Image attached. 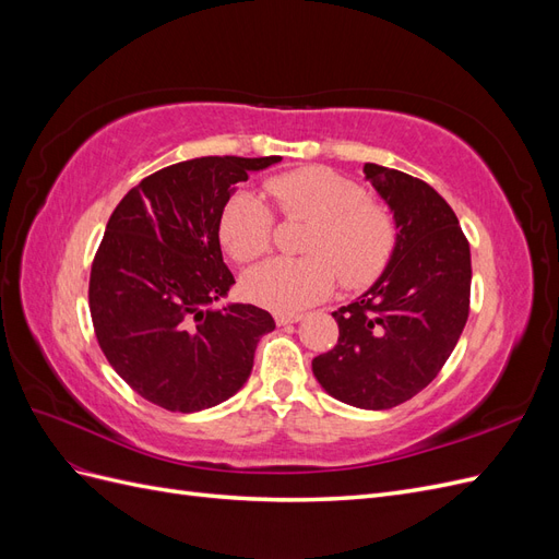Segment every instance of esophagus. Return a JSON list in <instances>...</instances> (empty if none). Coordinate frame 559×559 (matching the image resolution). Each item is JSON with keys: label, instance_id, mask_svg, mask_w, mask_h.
<instances>
[{"label": "esophagus", "instance_id": "obj_1", "mask_svg": "<svg viewBox=\"0 0 559 559\" xmlns=\"http://www.w3.org/2000/svg\"><path fill=\"white\" fill-rule=\"evenodd\" d=\"M275 321H277V326L296 324V321H300V314H284V312H277V314H275Z\"/></svg>", "mask_w": 559, "mask_h": 559}]
</instances>
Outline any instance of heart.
<instances>
[{
    "mask_svg": "<svg viewBox=\"0 0 559 559\" xmlns=\"http://www.w3.org/2000/svg\"><path fill=\"white\" fill-rule=\"evenodd\" d=\"M286 222L310 224L300 249L306 259H275L245 275L242 292L253 306L298 312L324 300L341 277L347 292L376 284L394 259L399 222L384 202L331 167H300L265 181ZM222 245L235 261L249 263L270 251L275 214L261 198L235 193L218 218Z\"/></svg>",
    "mask_w": 559,
    "mask_h": 559,
    "instance_id": "obj_1",
    "label": "heart"
}]
</instances>
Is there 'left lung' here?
<instances>
[{"label": "left lung", "instance_id": "8db88e82", "mask_svg": "<svg viewBox=\"0 0 559 559\" xmlns=\"http://www.w3.org/2000/svg\"><path fill=\"white\" fill-rule=\"evenodd\" d=\"M394 210L399 247L384 275L337 308V343L312 359L337 401L386 411L419 394L445 366L471 308V249L456 214L427 181L366 163Z\"/></svg>", "mask_w": 559, "mask_h": 559}]
</instances>
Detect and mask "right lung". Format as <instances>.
<instances>
[{
    "label": "right lung",
    "mask_w": 559,
    "mask_h": 559,
    "mask_svg": "<svg viewBox=\"0 0 559 559\" xmlns=\"http://www.w3.org/2000/svg\"><path fill=\"white\" fill-rule=\"evenodd\" d=\"M280 156H205L167 165L126 193L109 216L88 284L95 337L142 399L198 413L247 382L275 319L257 306L212 310L235 277L218 218L251 170Z\"/></svg>",
    "instance_id": "1"
}]
</instances>
